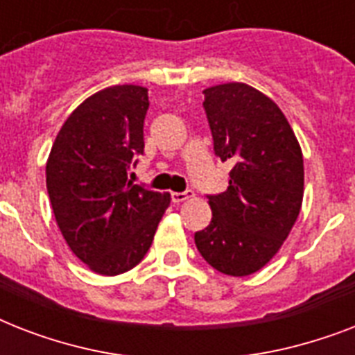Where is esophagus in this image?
<instances>
[{"label": "esophagus", "mask_w": 355, "mask_h": 355, "mask_svg": "<svg viewBox=\"0 0 355 355\" xmlns=\"http://www.w3.org/2000/svg\"><path fill=\"white\" fill-rule=\"evenodd\" d=\"M193 191H182V193H178V191H173L171 193V200L175 202V205H180V202H184V200H188L193 197Z\"/></svg>", "instance_id": "obj_1"}]
</instances>
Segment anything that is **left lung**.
<instances>
[{
    "mask_svg": "<svg viewBox=\"0 0 355 355\" xmlns=\"http://www.w3.org/2000/svg\"><path fill=\"white\" fill-rule=\"evenodd\" d=\"M214 149L230 160L227 191L211 195L210 225L195 232L200 256L223 275L263 269L302 208L304 158L278 105L245 83L205 90Z\"/></svg>",
    "mask_w": 355,
    "mask_h": 355,
    "instance_id": "obj_1",
    "label": "left lung"
}]
</instances>
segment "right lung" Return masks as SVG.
I'll list each match as a JSON object with an SVG mask.
<instances>
[{"mask_svg":"<svg viewBox=\"0 0 355 355\" xmlns=\"http://www.w3.org/2000/svg\"><path fill=\"white\" fill-rule=\"evenodd\" d=\"M147 88L108 86L80 103L58 130L46 164L53 214L71 252L97 275L144 259L171 195L128 180L144 153Z\"/></svg>","mask_w":355,"mask_h":355,"instance_id":"obj_1","label":"right lung"}]
</instances>
